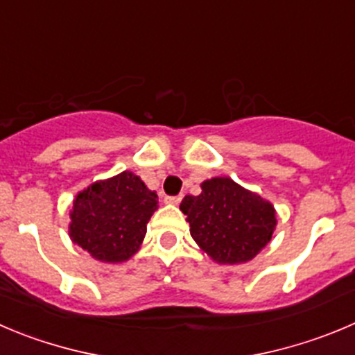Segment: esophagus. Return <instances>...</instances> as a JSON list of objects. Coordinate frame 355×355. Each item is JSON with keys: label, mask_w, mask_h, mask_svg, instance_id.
<instances>
[{"label": "esophagus", "mask_w": 355, "mask_h": 355, "mask_svg": "<svg viewBox=\"0 0 355 355\" xmlns=\"http://www.w3.org/2000/svg\"><path fill=\"white\" fill-rule=\"evenodd\" d=\"M181 200H183V195H172V197L165 198V202H168V204H180Z\"/></svg>", "instance_id": "obj_1"}]
</instances>
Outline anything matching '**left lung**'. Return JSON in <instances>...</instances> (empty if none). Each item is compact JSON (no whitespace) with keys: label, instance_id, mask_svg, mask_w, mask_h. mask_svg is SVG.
Here are the masks:
<instances>
[{"label":"left lung","instance_id":"left-lung-1","mask_svg":"<svg viewBox=\"0 0 355 355\" xmlns=\"http://www.w3.org/2000/svg\"><path fill=\"white\" fill-rule=\"evenodd\" d=\"M180 207L193 241L214 261L228 265L254 258L277 225L273 205L230 178L204 181L202 193L187 195Z\"/></svg>","mask_w":355,"mask_h":355}]
</instances>
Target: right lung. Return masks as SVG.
<instances>
[{"mask_svg":"<svg viewBox=\"0 0 355 355\" xmlns=\"http://www.w3.org/2000/svg\"><path fill=\"white\" fill-rule=\"evenodd\" d=\"M157 207V193L125 171L78 193L71 211L69 237L99 261H125L139 249Z\"/></svg>","mask_w":355,"mask_h":355,"instance_id":"1","label":"right lung"}]
</instances>
